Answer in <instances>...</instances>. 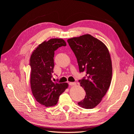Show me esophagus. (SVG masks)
I'll return each instance as SVG.
<instances>
[{"instance_id": "1", "label": "esophagus", "mask_w": 134, "mask_h": 134, "mask_svg": "<svg viewBox=\"0 0 134 134\" xmlns=\"http://www.w3.org/2000/svg\"><path fill=\"white\" fill-rule=\"evenodd\" d=\"M69 85L71 86H75V85H76V83L75 82H69Z\"/></svg>"}]
</instances>
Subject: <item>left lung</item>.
I'll return each instance as SVG.
<instances>
[{"mask_svg": "<svg viewBox=\"0 0 134 134\" xmlns=\"http://www.w3.org/2000/svg\"><path fill=\"white\" fill-rule=\"evenodd\" d=\"M67 41L76 56L79 71H86V78L79 80L86 94L78 104L83 108L92 109L101 102L111 84L112 66L108 49L104 43L89 34Z\"/></svg>", "mask_w": 134, "mask_h": 134, "instance_id": "obj_1", "label": "left lung"}]
</instances>
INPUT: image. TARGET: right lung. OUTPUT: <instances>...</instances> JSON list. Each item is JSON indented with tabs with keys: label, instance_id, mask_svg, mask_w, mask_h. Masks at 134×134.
I'll list each match as a JSON object with an SVG mask.
<instances>
[{
	"label": "right lung",
	"instance_id": "obj_1",
	"mask_svg": "<svg viewBox=\"0 0 134 134\" xmlns=\"http://www.w3.org/2000/svg\"><path fill=\"white\" fill-rule=\"evenodd\" d=\"M66 45L62 38H52L40 44L31 55V91L37 102L46 107L57 104L60 95L68 87L67 83H54L52 80L54 51Z\"/></svg>",
	"mask_w": 134,
	"mask_h": 134
}]
</instances>
